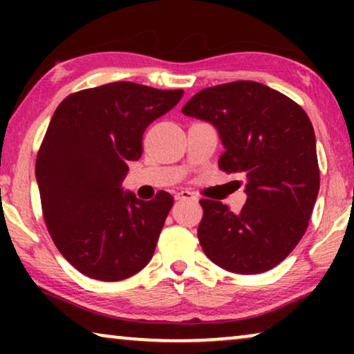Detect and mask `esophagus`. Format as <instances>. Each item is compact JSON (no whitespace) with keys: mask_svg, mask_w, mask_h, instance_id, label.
Listing matches in <instances>:
<instances>
[{"mask_svg":"<svg viewBox=\"0 0 354 354\" xmlns=\"http://www.w3.org/2000/svg\"><path fill=\"white\" fill-rule=\"evenodd\" d=\"M176 200H195V195H193L192 192H188V190H182V192H178V193H176Z\"/></svg>","mask_w":354,"mask_h":354,"instance_id":"1","label":"esophagus"}]
</instances>
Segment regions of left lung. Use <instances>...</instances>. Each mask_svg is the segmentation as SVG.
I'll use <instances>...</instances> for the list:
<instances>
[{"label": "left lung", "mask_w": 354, "mask_h": 354, "mask_svg": "<svg viewBox=\"0 0 354 354\" xmlns=\"http://www.w3.org/2000/svg\"><path fill=\"white\" fill-rule=\"evenodd\" d=\"M217 130L225 151L219 167L246 178V205L232 212L201 200L198 240L205 254L235 274H261L301 240L319 193L316 135L306 113L258 82L201 90L182 108Z\"/></svg>", "instance_id": "left-lung-1"}]
</instances>
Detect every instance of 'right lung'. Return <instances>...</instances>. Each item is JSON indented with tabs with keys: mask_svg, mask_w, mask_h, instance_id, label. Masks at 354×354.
I'll use <instances>...</instances> for the list:
<instances>
[{
	"mask_svg": "<svg viewBox=\"0 0 354 354\" xmlns=\"http://www.w3.org/2000/svg\"><path fill=\"white\" fill-rule=\"evenodd\" d=\"M183 90L113 82L69 95L53 114L37 156L43 217L61 254L86 277L118 282L153 258L174 205L159 192L143 201L124 192L143 132Z\"/></svg>",
	"mask_w": 354,
	"mask_h": 354,
	"instance_id": "obj_1",
	"label": "right lung"
}]
</instances>
